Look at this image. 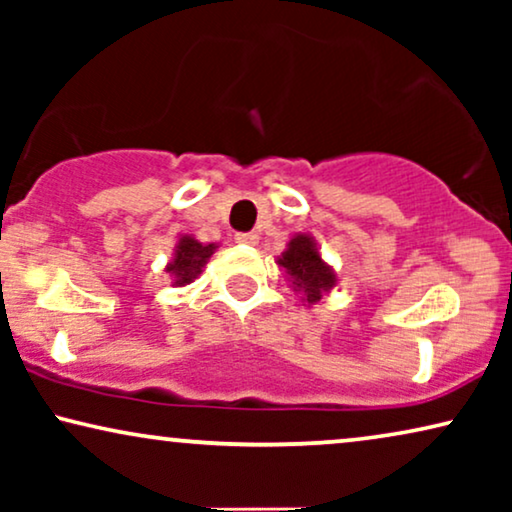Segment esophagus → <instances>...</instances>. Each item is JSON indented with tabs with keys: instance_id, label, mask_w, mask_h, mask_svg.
Returning a JSON list of instances; mask_svg holds the SVG:
<instances>
[{
	"instance_id": "esophagus-1",
	"label": "esophagus",
	"mask_w": 512,
	"mask_h": 512,
	"mask_svg": "<svg viewBox=\"0 0 512 512\" xmlns=\"http://www.w3.org/2000/svg\"><path fill=\"white\" fill-rule=\"evenodd\" d=\"M235 242L237 244H247V247H254V244H258V235L256 233H237Z\"/></svg>"
}]
</instances>
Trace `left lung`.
Masks as SVG:
<instances>
[{"instance_id": "1", "label": "left lung", "mask_w": 512, "mask_h": 512, "mask_svg": "<svg viewBox=\"0 0 512 512\" xmlns=\"http://www.w3.org/2000/svg\"><path fill=\"white\" fill-rule=\"evenodd\" d=\"M277 265L286 272L293 291L303 293L307 305H317L321 296L338 284L331 265L321 258L312 235L298 233L286 244V251L277 258Z\"/></svg>"}]
</instances>
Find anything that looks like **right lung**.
<instances>
[{"label": "right lung", "mask_w": 512, "mask_h": 512, "mask_svg": "<svg viewBox=\"0 0 512 512\" xmlns=\"http://www.w3.org/2000/svg\"><path fill=\"white\" fill-rule=\"evenodd\" d=\"M216 251V244H202L193 235H181L177 247H174L172 261L167 263L165 272L172 277L174 286L191 284L200 275L205 263Z\"/></svg>", "instance_id": "right-lung-1"}]
</instances>
